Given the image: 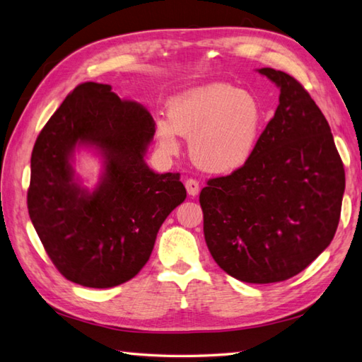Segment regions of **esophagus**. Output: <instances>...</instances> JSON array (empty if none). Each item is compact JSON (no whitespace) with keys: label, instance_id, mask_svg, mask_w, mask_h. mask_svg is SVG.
Instances as JSON below:
<instances>
[{"label":"esophagus","instance_id":"esophagus-1","mask_svg":"<svg viewBox=\"0 0 362 362\" xmlns=\"http://www.w3.org/2000/svg\"><path fill=\"white\" fill-rule=\"evenodd\" d=\"M186 189H187V194L190 197H195L199 192V182L194 178H189V180H186Z\"/></svg>","mask_w":362,"mask_h":362}]
</instances>
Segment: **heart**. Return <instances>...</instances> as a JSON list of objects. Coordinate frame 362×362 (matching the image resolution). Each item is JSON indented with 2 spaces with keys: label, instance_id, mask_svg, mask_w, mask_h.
Returning a JSON list of instances; mask_svg holds the SVG:
<instances>
[{
  "label": "heart",
  "instance_id": "heart-1",
  "mask_svg": "<svg viewBox=\"0 0 362 362\" xmlns=\"http://www.w3.org/2000/svg\"><path fill=\"white\" fill-rule=\"evenodd\" d=\"M168 119L158 120V139L167 151L178 150V134L190 138V155L211 173L242 168L259 144L263 111L252 94L212 83L194 88L168 102Z\"/></svg>",
  "mask_w": 362,
  "mask_h": 362
}]
</instances>
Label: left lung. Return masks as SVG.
I'll return each instance as SVG.
<instances>
[{"label":"left lung","instance_id":"left-lung-1","mask_svg":"<svg viewBox=\"0 0 362 362\" xmlns=\"http://www.w3.org/2000/svg\"><path fill=\"white\" fill-rule=\"evenodd\" d=\"M280 88L254 155L199 194L206 245L216 264L247 284L299 274L332 243L345 172L322 111L284 71L259 69Z\"/></svg>","mask_w":362,"mask_h":362}]
</instances>
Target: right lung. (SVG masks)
Instances as JSON below:
<instances>
[{"label":"right lung","mask_w":362,"mask_h":362,"mask_svg":"<svg viewBox=\"0 0 362 362\" xmlns=\"http://www.w3.org/2000/svg\"><path fill=\"white\" fill-rule=\"evenodd\" d=\"M153 134L146 107L94 82L77 85L40 132L28 211L66 280L111 288L133 279L148 262L160 224L186 199L180 173L158 175L144 160ZM77 141L106 156V175L93 194L71 180L69 159Z\"/></svg>","instance_id":"1"}]
</instances>
